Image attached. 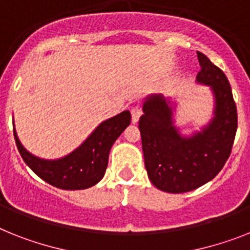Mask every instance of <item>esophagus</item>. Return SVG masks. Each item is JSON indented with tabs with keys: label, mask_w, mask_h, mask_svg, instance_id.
<instances>
[{
	"label": "esophagus",
	"mask_w": 250,
	"mask_h": 250,
	"mask_svg": "<svg viewBox=\"0 0 250 250\" xmlns=\"http://www.w3.org/2000/svg\"><path fill=\"white\" fill-rule=\"evenodd\" d=\"M140 115H142V110H140L139 107L135 106V107H133V108H131V121H133L134 124L138 123Z\"/></svg>",
	"instance_id": "1"
}]
</instances>
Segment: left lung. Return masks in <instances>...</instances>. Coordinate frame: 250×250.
Wrapping results in <instances>:
<instances>
[{"label":"left lung","instance_id":"1","mask_svg":"<svg viewBox=\"0 0 250 250\" xmlns=\"http://www.w3.org/2000/svg\"><path fill=\"white\" fill-rule=\"evenodd\" d=\"M199 84L211 86L214 96L212 120L190 137L181 135L174 124L170 100L152 94L144 101L139 130L144 165L154 187L167 193H187L211 181L231 153L238 129L231 86L221 69L197 52Z\"/></svg>","mask_w":250,"mask_h":250}]
</instances>
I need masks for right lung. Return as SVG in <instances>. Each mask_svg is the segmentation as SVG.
Instances as JSON below:
<instances>
[{
	"label": "right lung",
	"mask_w": 250,
	"mask_h": 250,
	"mask_svg": "<svg viewBox=\"0 0 250 250\" xmlns=\"http://www.w3.org/2000/svg\"><path fill=\"white\" fill-rule=\"evenodd\" d=\"M130 120L129 111H124L103 121L75 150L59 160L33 156L22 147L15 129L14 137L24 162L42 180L65 190H80L96 185L104 176L111 147L129 126Z\"/></svg>",
	"instance_id": "right-lung-1"
}]
</instances>
